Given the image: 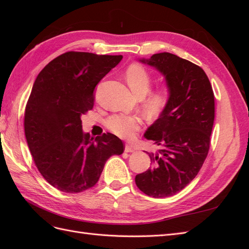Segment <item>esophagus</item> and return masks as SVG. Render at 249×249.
I'll list each match as a JSON object with an SVG mask.
<instances>
[{
	"label": "esophagus",
	"mask_w": 249,
	"mask_h": 249,
	"mask_svg": "<svg viewBox=\"0 0 249 249\" xmlns=\"http://www.w3.org/2000/svg\"><path fill=\"white\" fill-rule=\"evenodd\" d=\"M124 152L125 153H133V152H135V148L132 145H130V144H125Z\"/></svg>",
	"instance_id": "34e87169"
}]
</instances>
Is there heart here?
Masks as SVG:
<instances>
[{
  "label": "heart",
  "instance_id": "1",
  "mask_svg": "<svg viewBox=\"0 0 249 249\" xmlns=\"http://www.w3.org/2000/svg\"><path fill=\"white\" fill-rule=\"evenodd\" d=\"M125 79L132 92L138 97H143L152 86V76L145 67L140 64H132L125 72ZM169 100V90L165 87H159L150 90L144 97L143 104L149 115L159 116L167 107ZM142 124L140 116L126 114H114L106 122L107 127L113 134L124 139L133 138L141 129Z\"/></svg>",
  "mask_w": 249,
  "mask_h": 249
}]
</instances>
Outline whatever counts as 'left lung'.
I'll list each match as a JSON object with an SVG mask.
<instances>
[{"label": "left lung", "mask_w": 249, "mask_h": 249, "mask_svg": "<svg viewBox=\"0 0 249 249\" xmlns=\"http://www.w3.org/2000/svg\"><path fill=\"white\" fill-rule=\"evenodd\" d=\"M140 61L165 77L167 107L144 136L161 148L148 154L152 167L135 178L139 189L155 198L177 194L197 176L208 156L214 118V92L201 67L170 53Z\"/></svg>", "instance_id": "1"}]
</instances>
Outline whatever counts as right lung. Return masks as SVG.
Returning a JSON list of instances; mask_svg holds the SVG:
<instances>
[{
    "label": "right lung",
    "mask_w": 249,
    "mask_h": 249,
    "mask_svg": "<svg viewBox=\"0 0 249 249\" xmlns=\"http://www.w3.org/2000/svg\"><path fill=\"white\" fill-rule=\"evenodd\" d=\"M122 55L66 52L37 76L25 110V135L37 169L66 193H80L99 180L105 163L124 153L111 133L95 139L82 130L81 116L92 110L95 86Z\"/></svg>",
    "instance_id": "add662e5"
}]
</instances>
